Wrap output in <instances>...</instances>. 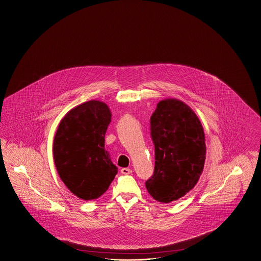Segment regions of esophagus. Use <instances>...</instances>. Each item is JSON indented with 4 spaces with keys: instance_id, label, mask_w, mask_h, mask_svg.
<instances>
[{
    "instance_id": "esophagus-1",
    "label": "esophagus",
    "mask_w": 261,
    "mask_h": 261,
    "mask_svg": "<svg viewBox=\"0 0 261 261\" xmlns=\"http://www.w3.org/2000/svg\"><path fill=\"white\" fill-rule=\"evenodd\" d=\"M121 172L122 174H130L132 173V170L129 168H121Z\"/></svg>"
}]
</instances>
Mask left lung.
<instances>
[{"label": "left lung", "instance_id": "1", "mask_svg": "<svg viewBox=\"0 0 261 261\" xmlns=\"http://www.w3.org/2000/svg\"><path fill=\"white\" fill-rule=\"evenodd\" d=\"M150 122L155 165L147 191L158 202L171 203L191 191L203 172V125L195 112L175 98L160 101Z\"/></svg>", "mask_w": 261, "mask_h": 261}]
</instances>
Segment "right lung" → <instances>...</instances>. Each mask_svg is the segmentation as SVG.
Masks as SVG:
<instances>
[{
    "mask_svg": "<svg viewBox=\"0 0 261 261\" xmlns=\"http://www.w3.org/2000/svg\"><path fill=\"white\" fill-rule=\"evenodd\" d=\"M111 115L106 102H83L64 116L54 138L58 175L72 194L85 201L102 195L118 172L105 149Z\"/></svg>",
    "mask_w": 261,
    "mask_h": 261,
    "instance_id": "right-lung-1",
    "label": "right lung"
}]
</instances>
